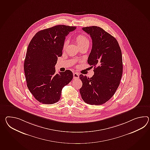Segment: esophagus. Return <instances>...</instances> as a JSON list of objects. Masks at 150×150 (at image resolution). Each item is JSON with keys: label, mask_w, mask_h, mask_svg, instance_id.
Masks as SVG:
<instances>
[{"label": "esophagus", "mask_w": 150, "mask_h": 150, "mask_svg": "<svg viewBox=\"0 0 150 150\" xmlns=\"http://www.w3.org/2000/svg\"><path fill=\"white\" fill-rule=\"evenodd\" d=\"M74 79H79V74L77 73H73Z\"/></svg>", "instance_id": "1"}]
</instances>
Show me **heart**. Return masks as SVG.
Here are the masks:
<instances>
[{"mask_svg": "<svg viewBox=\"0 0 150 150\" xmlns=\"http://www.w3.org/2000/svg\"><path fill=\"white\" fill-rule=\"evenodd\" d=\"M76 40L77 43L79 46L84 45H86V44H89V41L88 40V38L83 34L78 35L76 38ZM67 43H68V41L67 40H66L63 44V48H65L66 47Z\"/></svg>", "mask_w": 150, "mask_h": 150, "instance_id": "heart-1", "label": "heart"}]
</instances>
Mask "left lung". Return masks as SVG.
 Instances as JSON below:
<instances>
[{
    "mask_svg": "<svg viewBox=\"0 0 150 150\" xmlns=\"http://www.w3.org/2000/svg\"><path fill=\"white\" fill-rule=\"evenodd\" d=\"M90 35L93 46L88 59L94 75L90 78L80 75L82 100L90 105H101L113 96L123 74L122 54L116 39L100 27H83Z\"/></svg>",
    "mask_w": 150,
    "mask_h": 150,
    "instance_id": "left-lung-1",
    "label": "left lung"
}]
</instances>
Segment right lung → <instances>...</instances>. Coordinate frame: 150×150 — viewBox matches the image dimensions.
I'll return each mask as SVG.
<instances>
[{"label": "right lung", "instance_id": "add662e5", "mask_svg": "<svg viewBox=\"0 0 150 150\" xmlns=\"http://www.w3.org/2000/svg\"><path fill=\"white\" fill-rule=\"evenodd\" d=\"M76 28L59 25L40 30L28 45L23 65L27 86L40 103H57L62 88L73 78L69 70L55 73V66L62 56L66 37Z\"/></svg>", "mask_w": 150, "mask_h": 150}]
</instances>
